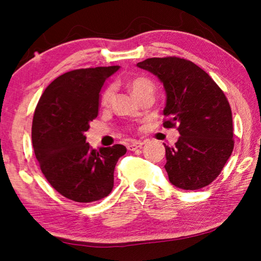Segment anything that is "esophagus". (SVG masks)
<instances>
[{
	"mask_svg": "<svg viewBox=\"0 0 261 261\" xmlns=\"http://www.w3.org/2000/svg\"><path fill=\"white\" fill-rule=\"evenodd\" d=\"M145 145L144 141H131L126 145V148L129 149V151H136V149L141 148Z\"/></svg>",
	"mask_w": 261,
	"mask_h": 261,
	"instance_id": "obj_1",
	"label": "esophagus"
}]
</instances>
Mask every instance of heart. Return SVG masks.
<instances>
[{"label":"heart","instance_id":"b5f03b06","mask_svg":"<svg viewBox=\"0 0 261 261\" xmlns=\"http://www.w3.org/2000/svg\"><path fill=\"white\" fill-rule=\"evenodd\" d=\"M127 86H129L131 93L136 96L138 100L145 94H153L154 92V83L151 79L145 76H135L132 77L129 82H127ZM114 94L113 86H108L102 92L100 98V106L102 108H108L112 102V98Z\"/></svg>","mask_w":261,"mask_h":261}]
</instances>
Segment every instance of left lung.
<instances>
[{"instance_id":"obj_1","label":"left lung","mask_w":261,"mask_h":261,"mask_svg":"<svg viewBox=\"0 0 261 261\" xmlns=\"http://www.w3.org/2000/svg\"><path fill=\"white\" fill-rule=\"evenodd\" d=\"M160 79L167 101L165 127H177L179 138L166 147V170L179 189L198 190L220 175L233 149L231 108L222 90L191 61L152 57L137 64Z\"/></svg>"}]
</instances>
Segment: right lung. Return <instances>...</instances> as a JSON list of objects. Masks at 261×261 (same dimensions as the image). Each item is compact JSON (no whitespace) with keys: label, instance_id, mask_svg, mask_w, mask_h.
I'll return each mask as SVG.
<instances>
[{"label":"right lung","instance_id":"1","mask_svg":"<svg viewBox=\"0 0 261 261\" xmlns=\"http://www.w3.org/2000/svg\"><path fill=\"white\" fill-rule=\"evenodd\" d=\"M120 69L98 67L65 72L51 82L35 108L34 154L46 179L62 196L77 202L102 199L114 187L115 166L123 145L93 149L85 132L98 116L100 90Z\"/></svg>","mask_w":261,"mask_h":261}]
</instances>
